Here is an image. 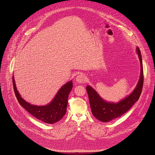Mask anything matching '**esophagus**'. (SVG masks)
I'll use <instances>...</instances> for the list:
<instances>
[{
    "mask_svg": "<svg viewBox=\"0 0 155 155\" xmlns=\"http://www.w3.org/2000/svg\"><path fill=\"white\" fill-rule=\"evenodd\" d=\"M76 81L79 83V84H81V83H84L86 82V77L85 76L84 74H80V75H78L77 77H76Z\"/></svg>",
    "mask_w": 155,
    "mask_h": 155,
    "instance_id": "34e87169",
    "label": "esophagus"
}]
</instances>
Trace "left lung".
Instances as JSON below:
<instances>
[{
	"mask_svg": "<svg viewBox=\"0 0 155 155\" xmlns=\"http://www.w3.org/2000/svg\"><path fill=\"white\" fill-rule=\"evenodd\" d=\"M136 51L140 63V76L135 89L130 95L117 103L107 102L101 98L91 86H86L92 113L100 121L107 122L120 117L139 100L143 87V73L142 57L139 47H137Z\"/></svg>",
	"mask_w": 155,
	"mask_h": 155,
	"instance_id": "1",
	"label": "left lung"
}]
</instances>
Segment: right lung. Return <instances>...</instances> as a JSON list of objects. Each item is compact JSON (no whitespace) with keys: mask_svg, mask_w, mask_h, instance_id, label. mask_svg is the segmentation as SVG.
Here are the masks:
<instances>
[{"mask_svg":"<svg viewBox=\"0 0 155 155\" xmlns=\"http://www.w3.org/2000/svg\"><path fill=\"white\" fill-rule=\"evenodd\" d=\"M13 84L19 104L36 119L46 124H52L61 120L65 115L68 103V96L73 87L72 81L63 85L58 91L53 100L44 106L31 105L30 103L24 100L17 90L13 76Z\"/></svg>","mask_w":155,"mask_h":155,"instance_id":"right-lung-1","label":"right lung"}]
</instances>
